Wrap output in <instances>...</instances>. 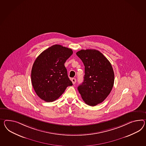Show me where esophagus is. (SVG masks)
Instances as JSON below:
<instances>
[{
    "label": "esophagus",
    "instance_id": "34e87169",
    "mask_svg": "<svg viewBox=\"0 0 146 146\" xmlns=\"http://www.w3.org/2000/svg\"><path fill=\"white\" fill-rule=\"evenodd\" d=\"M71 82H72L73 84H75L76 82V79L75 78H72L71 79Z\"/></svg>",
    "mask_w": 146,
    "mask_h": 146
}]
</instances>
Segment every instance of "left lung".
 <instances>
[{
  "mask_svg": "<svg viewBox=\"0 0 146 146\" xmlns=\"http://www.w3.org/2000/svg\"><path fill=\"white\" fill-rule=\"evenodd\" d=\"M85 66L84 82L78 87L86 104L92 106L104 101L111 92L114 82L112 67L99 51L81 50L76 53Z\"/></svg>",
  "mask_w": 146,
  "mask_h": 146,
  "instance_id": "obj_1",
  "label": "left lung"
}]
</instances>
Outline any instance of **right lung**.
<instances>
[{"label": "right lung", "instance_id": "1", "mask_svg": "<svg viewBox=\"0 0 146 146\" xmlns=\"http://www.w3.org/2000/svg\"><path fill=\"white\" fill-rule=\"evenodd\" d=\"M71 49L62 45H52L37 57L31 71L34 90L38 97L46 102L56 101L72 83L64 66L72 54Z\"/></svg>", "mask_w": 146, "mask_h": 146}]
</instances>
